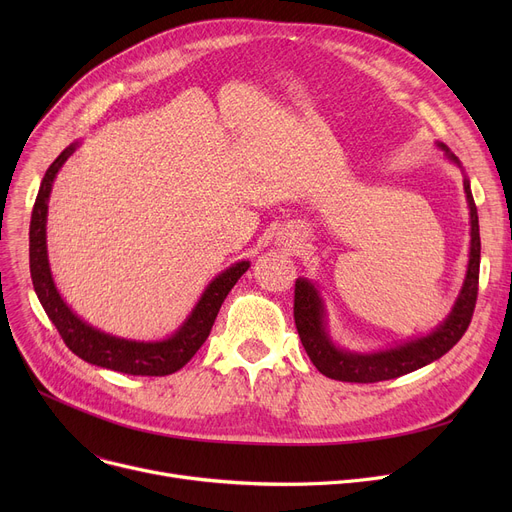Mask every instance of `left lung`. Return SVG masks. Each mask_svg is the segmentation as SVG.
I'll use <instances>...</instances> for the list:
<instances>
[{
  "label": "left lung",
  "instance_id": "1",
  "mask_svg": "<svg viewBox=\"0 0 512 512\" xmlns=\"http://www.w3.org/2000/svg\"><path fill=\"white\" fill-rule=\"evenodd\" d=\"M448 157L456 161L452 153H448ZM465 193L471 209V255H469L467 278L459 299L454 303L452 313L448 315L444 324L429 336L390 348V351H380L371 355L340 351V348L332 344L326 332L324 307H321V299L317 297L315 286L307 280H301V278L297 280V284H294V324H297L305 351L319 373L328 375L332 380L351 382V384L353 382L373 384V382L394 380V378H400V375L411 373L427 363L440 359L463 338V334L471 324V317L477 303L479 259H481L479 220H477V207L471 195L469 180H465Z\"/></svg>",
  "mask_w": 512,
  "mask_h": 512
}]
</instances>
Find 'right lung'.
<instances>
[{
	"instance_id": "right-lung-1",
	"label": "right lung",
	"mask_w": 512,
	"mask_h": 512,
	"mask_svg": "<svg viewBox=\"0 0 512 512\" xmlns=\"http://www.w3.org/2000/svg\"><path fill=\"white\" fill-rule=\"evenodd\" d=\"M74 145L64 149L56 161L47 168L39 195L33 205L31 215V278L37 297L51 319V324L58 328L62 340L70 351L87 363L97 367L114 369L128 375H170L182 369L188 361L195 357L201 344L207 340L213 321L220 313V307L228 292L234 288L238 278L249 270V261L234 263L230 270L215 278L207 290L203 292L201 301L193 309L191 317L184 321V326L168 340L161 342H132L124 338H116L110 334H103L85 321H80L68 305L62 301L60 292L53 286L49 263H47V247H45V220H47V199L51 193L53 178L58 170L64 166V161L74 153Z\"/></svg>"
}]
</instances>
